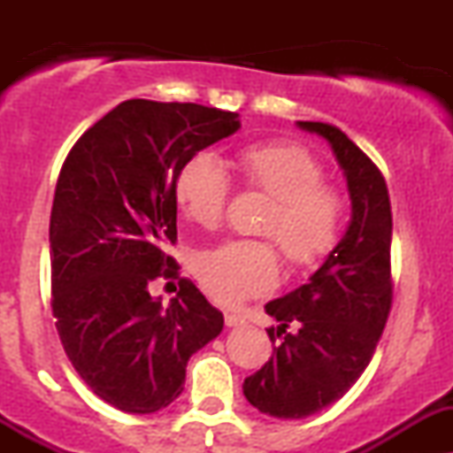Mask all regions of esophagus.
Wrapping results in <instances>:
<instances>
[{
	"mask_svg": "<svg viewBox=\"0 0 453 453\" xmlns=\"http://www.w3.org/2000/svg\"><path fill=\"white\" fill-rule=\"evenodd\" d=\"M226 324H227V326H230V328L243 326L245 318H241V315H236V313H226Z\"/></svg>",
	"mask_w": 453,
	"mask_h": 453,
	"instance_id": "obj_1",
	"label": "esophagus"
}]
</instances>
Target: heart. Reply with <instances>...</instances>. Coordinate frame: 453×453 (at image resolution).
<instances>
[{
	"mask_svg": "<svg viewBox=\"0 0 453 453\" xmlns=\"http://www.w3.org/2000/svg\"><path fill=\"white\" fill-rule=\"evenodd\" d=\"M248 188L273 199L263 234L276 239L294 267H315L333 252L344 226V201L324 184V166L313 153L289 142H258L236 155ZM230 177L212 153H195L175 177V201L201 227H217L226 212ZM195 276L205 294L221 304H239L272 289L278 258L272 245L227 241L195 260Z\"/></svg>",
	"mask_w": 453,
	"mask_h": 453,
	"instance_id": "obj_1",
	"label": "heart"
}]
</instances>
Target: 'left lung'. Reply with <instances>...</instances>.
Returning <instances> with one entry per match:
<instances>
[{"label": "left lung", "instance_id": "left-lung-1", "mask_svg": "<svg viewBox=\"0 0 453 453\" xmlns=\"http://www.w3.org/2000/svg\"><path fill=\"white\" fill-rule=\"evenodd\" d=\"M328 142L350 195V223L307 285L265 304L280 344L243 383L256 410L304 418L349 392L372 359L392 304V210L386 180L362 149L326 122H298ZM287 326H296L289 334Z\"/></svg>", "mask_w": 453, "mask_h": 453}]
</instances>
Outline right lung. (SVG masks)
<instances>
[{
  "label": "right lung",
  "instance_id": "obj_1",
  "mask_svg": "<svg viewBox=\"0 0 453 453\" xmlns=\"http://www.w3.org/2000/svg\"><path fill=\"white\" fill-rule=\"evenodd\" d=\"M239 129L234 111L134 98L63 164L50 217L52 313L72 366L122 412L171 405L188 359L223 331V313L186 278L166 307L149 287L177 273L164 248L177 241L181 164Z\"/></svg>",
  "mask_w": 453,
  "mask_h": 453
}]
</instances>
